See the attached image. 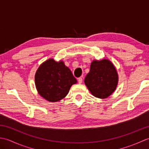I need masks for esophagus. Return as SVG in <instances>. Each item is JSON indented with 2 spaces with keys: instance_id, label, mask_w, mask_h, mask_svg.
Segmentation results:
<instances>
[{
  "instance_id": "esophagus-1",
  "label": "esophagus",
  "mask_w": 149,
  "mask_h": 149,
  "mask_svg": "<svg viewBox=\"0 0 149 149\" xmlns=\"http://www.w3.org/2000/svg\"><path fill=\"white\" fill-rule=\"evenodd\" d=\"M82 83H83V79H82L81 77L78 78V83L79 84H81Z\"/></svg>"
}]
</instances>
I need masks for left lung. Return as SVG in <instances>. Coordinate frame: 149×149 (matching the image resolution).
I'll list each match as a JSON object with an SVG mask.
<instances>
[{
	"label": "left lung",
	"mask_w": 149,
	"mask_h": 149,
	"mask_svg": "<svg viewBox=\"0 0 149 149\" xmlns=\"http://www.w3.org/2000/svg\"><path fill=\"white\" fill-rule=\"evenodd\" d=\"M118 75L115 66L107 59L93 60L84 79V83L94 97L106 99L115 91Z\"/></svg>",
	"instance_id": "left-lung-1"
}]
</instances>
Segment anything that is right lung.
I'll list each match as a JSON object with an SVG mask.
<instances>
[{
  "label": "right lung",
  "instance_id": "obj_1",
  "mask_svg": "<svg viewBox=\"0 0 149 149\" xmlns=\"http://www.w3.org/2000/svg\"><path fill=\"white\" fill-rule=\"evenodd\" d=\"M35 85L39 95L49 102H55L67 95L77 80L63 61L49 59L41 64L35 74Z\"/></svg>",
  "mask_w": 149,
  "mask_h": 149
}]
</instances>
